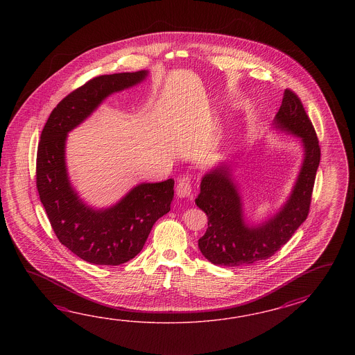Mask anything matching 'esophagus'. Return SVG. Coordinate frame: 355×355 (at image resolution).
Here are the masks:
<instances>
[{"mask_svg": "<svg viewBox=\"0 0 355 355\" xmlns=\"http://www.w3.org/2000/svg\"><path fill=\"white\" fill-rule=\"evenodd\" d=\"M176 194L180 198H185L191 194V182L189 180L188 178L182 179V180L178 182L176 185Z\"/></svg>", "mask_w": 355, "mask_h": 355, "instance_id": "obj_1", "label": "esophagus"}]
</instances>
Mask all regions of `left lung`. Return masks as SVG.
Masks as SVG:
<instances>
[{
	"label": "left lung",
	"mask_w": 355,
	"mask_h": 355,
	"mask_svg": "<svg viewBox=\"0 0 355 355\" xmlns=\"http://www.w3.org/2000/svg\"><path fill=\"white\" fill-rule=\"evenodd\" d=\"M274 124L302 138L304 159L295 188L274 217L250 226L243 218L241 198L230 168L219 166L204 175L196 204L208 216V228L198 246L213 264L241 266L269 259L289 241L309 216L321 150L312 121L293 91H284Z\"/></svg>",
	"instance_id": "obj_1"
}]
</instances>
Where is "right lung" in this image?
Segmentation results:
<instances>
[{
  "mask_svg": "<svg viewBox=\"0 0 355 355\" xmlns=\"http://www.w3.org/2000/svg\"><path fill=\"white\" fill-rule=\"evenodd\" d=\"M147 71L98 76L68 94L49 115L38 144L37 189L54 234L68 250L96 265H121L144 249L155 222L170 211L174 179L139 184L119 203L94 209L68 180L64 144L104 98L144 81Z\"/></svg>",
  "mask_w": 355,
  "mask_h": 355,
  "instance_id": "right-lung-1",
  "label": "right lung"
}]
</instances>
